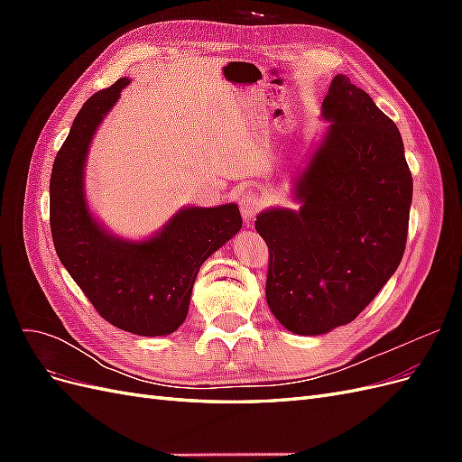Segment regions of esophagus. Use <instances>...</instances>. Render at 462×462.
Returning <instances> with one entry per match:
<instances>
[{"mask_svg": "<svg viewBox=\"0 0 462 462\" xmlns=\"http://www.w3.org/2000/svg\"><path fill=\"white\" fill-rule=\"evenodd\" d=\"M239 206H241V216H243L245 223H246V226H250V223H253V219H254V216H256V212L260 209L262 202L256 197V192L246 190L243 197L239 199Z\"/></svg>", "mask_w": 462, "mask_h": 462, "instance_id": "esophagus-1", "label": "esophagus"}]
</instances>
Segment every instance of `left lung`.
<instances>
[{
	"label": "left lung",
	"instance_id": "obj_1",
	"mask_svg": "<svg viewBox=\"0 0 462 462\" xmlns=\"http://www.w3.org/2000/svg\"><path fill=\"white\" fill-rule=\"evenodd\" d=\"M321 119L292 180L297 208L254 221L270 248L265 300L297 335L329 333L366 309L402 260L412 202L401 133L365 90L335 75Z\"/></svg>",
	"mask_w": 462,
	"mask_h": 462
}]
</instances>
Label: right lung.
Returning a JSON list of instances; mask_svg holds the SVG:
<instances>
[{
	"label": "right lung",
	"mask_w": 462,
	"mask_h": 462,
	"mask_svg": "<svg viewBox=\"0 0 462 462\" xmlns=\"http://www.w3.org/2000/svg\"><path fill=\"white\" fill-rule=\"evenodd\" d=\"M116 85L88 97L55 156L50 179V227L65 270L111 326L143 337L173 333L189 314L200 265L241 231L235 202L183 206L143 239L109 231L87 197L88 150L121 90Z\"/></svg>",
	"instance_id": "add662e5"
}]
</instances>
